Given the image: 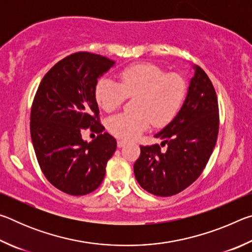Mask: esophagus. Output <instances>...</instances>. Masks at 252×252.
Segmentation results:
<instances>
[{
  "label": "esophagus",
  "instance_id": "1",
  "mask_svg": "<svg viewBox=\"0 0 252 252\" xmlns=\"http://www.w3.org/2000/svg\"><path fill=\"white\" fill-rule=\"evenodd\" d=\"M126 143H127V142L126 141V140H118V147H119V148L125 147Z\"/></svg>",
  "mask_w": 252,
  "mask_h": 252
}]
</instances>
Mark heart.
<instances>
[{"mask_svg": "<svg viewBox=\"0 0 252 252\" xmlns=\"http://www.w3.org/2000/svg\"><path fill=\"white\" fill-rule=\"evenodd\" d=\"M120 83L109 78L96 82L94 96L105 112H113L126 96H134L132 111L111 117L106 122L110 133L121 139H134L150 123L163 126L176 117L187 95V82L178 73H165L152 63H136L119 73Z\"/></svg>", "mask_w": 252, "mask_h": 252, "instance_id": "1", "label": "heart"}]
</instances>
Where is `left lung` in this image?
Returning a JSON list of instances; mask_svg holds the SVG:
<instances>
[{"mask_svg": "<svg viewBox=\"0 0 252 252\" xmlns=\"http://www.w3.org/2000/svg\"><path fill=\"white\" fill-rule=\"evenodd\" d=\"M186 100L169 125L155 135L159 144L140 146L133 165L136 181L159 197L181 192L197 180L215 149L219 131V108L215 88L201 67L192 66Z\"/></svg>", "mask_w": 252, "mask_h": 252, "instance_id": "left-lung-1", "label": "left lung"}]
</instances>
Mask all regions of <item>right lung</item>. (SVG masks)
<instances>
[{
	"mask_svg": "<svg viewBox=\"0 0 252 252\" xmlns=\"http://www.w3.org/2000/svg\"><path fill=\"white\" fill-rule=\"evenodd\" d=\"M113 65L99 54H71L44 75L34 96L30 131L37 162L51 185L67 194L94 191L117 149L103 132L94 96L97 79ZM88 127L99 134L91 143L82 139Z\"/></svg>",
	"mask_w": 252,
	"mask_h": 252,
	"instance_id": "right-lung-1",
	"label": "right lung"
}]
</instances>
